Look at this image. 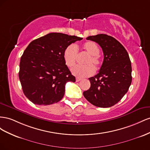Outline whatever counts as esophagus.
Listing matches in <instances>:
<instances>
[{
  "instance_id": "34e87169",
  "label": "esophagus",
  "mask_w": 150,
  "mask_h": 150,
  "mask_svg": "<svg viewBox=\"0 0 150 150\" xmlns=\"http://www.w3.org/2000/svg\"><path fill=\"white\" fill-rule=\"evenodd\" d=\"M81 80H82V79H80V78H79V77H77V78H76V82H79V81H80Z\"/></svg>"
}]
</instances>
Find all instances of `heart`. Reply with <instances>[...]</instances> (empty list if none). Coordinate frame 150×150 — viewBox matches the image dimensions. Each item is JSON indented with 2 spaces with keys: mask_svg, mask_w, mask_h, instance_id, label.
Wrapping results in <instances>:
<instances>
[{
  "mask_svg": "<svg viewBox=\"0 0 150 150\" xmlns=\"http://www.w3.org/2000/svg\"><path fill=\"white\" fill-rule=\"evenodd\" d=\"M82 48L89 54V57L84 62L85 65L74 67L71 69V72L79 77H87L92 75L95 73L96 68L99 69L101 65V60L99 56L100 48L93 41L85 42L83 44ZM77 56L78 50L75 45L67 46L63 51L64 61L68 67L74 66Z\"/></svg>",
  "mask_w": 150,
  "mask_h": 150,
  "instance_id": "b5f03b06",
  "label": "heart"
}]
</instances>
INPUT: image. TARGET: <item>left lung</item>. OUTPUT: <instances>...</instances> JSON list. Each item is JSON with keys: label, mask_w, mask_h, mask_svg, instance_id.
I'll return each mask as SVG.
<instances>
[{"label": "left lung", "mask_w": 150, "mask_h": 150, "mask_svg": "<svg viewBox=\"0 0 150 150\" xmlns=\"http://www.w3.org/2000/svg\"><path fill=\"white\" fill-rule=\"evenodd\" d=\"M86 39L97 42L104 53L99 74L89 78L91 87L83 94L90 103L99 108L116 104L127 93L132 82V68L129 54L114 38L104 34Z\"/></svg>", "instance_id": "left-lung-1"}]
</instances>
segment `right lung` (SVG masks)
<instances>
[{
    "instance_id": "add662e5",
    "label": "right lung",
    "mask_w": 150,
    "mask_h": 150,
    "mask_svg": "<svg viewBox=\"0 0 150 150\" xmlns=\"http://www.w3.org/2000/svg\"><path fill=\"white\" fill-rule=\"evenodd\" d=\"M83 38L51 33L30 42L21 58L19 78L24 95L36 105L61 100L65 84L75 82L63 59L66 47Z\"/></svg>"
}]
</instances>
